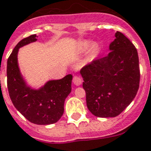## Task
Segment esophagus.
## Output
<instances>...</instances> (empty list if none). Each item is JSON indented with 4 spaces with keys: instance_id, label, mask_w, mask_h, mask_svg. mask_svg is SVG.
I'll list each match as a JSON object with an SVG mask.
<instances>
[{
    "instance_id": "esophagus-1",
    "label": "esophagus",
    "mask_w": 151,
    "mask_h": 151,
    "mask_svg": "<svg viewBox=\"0 0 151 151\" xmlns=\"http://www.w3.org/2000/svg\"><path fill=\"white\" fill-rule=\"evenodd\" d=\"M73 82L74 85H76V86H79V85H81L82 83H83L82 79L80 78V77H78V76H74L73 79Z\"/></svg>"
}]
</instances>
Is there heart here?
<instances>
[{
	"label": "heart",
	"instance_id": "obj_1",
	"mask_svg": "<svg viewBox=\"0 0 151 151\" xmlns=\"http://www.w3.org/2000/svg\"><path fill=\"white\" fill-rule=\"evenodd\" d=\"M92 45V43L91 42H88V41H84L83 42L81 43V45H80V50L81 51H86L89 48H90L91 46Z\"/></svg>",
	"mask_w": 151,
	"mask_h": 151
}]
</instances>
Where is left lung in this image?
I'll list each match as a JSON object with an SVG mask.
<instances>
[{"instance_id":"8db88e82","label":"left lung","mask_w":151,"mask_h":151,"mask_svg":"<svg viewBox=\"0 0 151 151\" xmlns=\"http://www.w3.org/2000/svg\"><path fill=\"white\" fill-rule=\"evenodd\" d=\"M109 50L80 71L87 108L100 118L120 114L133 101L140 83L137 50L130 40L117 32Z\"/></svg>"}]
</instances>
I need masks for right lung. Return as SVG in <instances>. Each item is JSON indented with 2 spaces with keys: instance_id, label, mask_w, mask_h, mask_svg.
I'll return each instance as SVG.
<instances>
[{
  "instance_id": "1",
  "label": "right lung",
  "mask_w": 151,
  "mask_h": 151,
  "mask_svg": "<svg viewBox=\"0 0 151 151\" xmlns=\"http://www.w3.org/2000/svg\"><path fill=\"white\" fill-rule=\"evenodd\" d=\"M36 34L21 40L7 60V87L9 97L27 119L38 125L52 124L64 114L66 97L71 92L72 74L60 80H50L37 90L27 86L18 65V52L22 46L37 41Z\"/></svg>"
}]
</instances>
